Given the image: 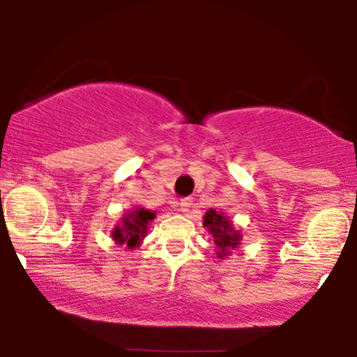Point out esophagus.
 I'll return each instance as SVG.
<instances>
[{"mask_svg":"<svg viewBox=\"0 0 357 357\" xmlns=\"http://www.w3.org/2000/svg\"><path fill=\"white\" fill-rule=\"evenodd\" d=\"M191 204H192V197H183V199L179 201V211L188 213L190 211Z\"/></svg>","mask_w":357,"mask_h":357,"instance_id":"1","label":"esophagus"}]
</instances>
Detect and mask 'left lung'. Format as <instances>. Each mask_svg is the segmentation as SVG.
<instances>
[{
	"mask_svg": "<svg viewBox=\"0 0 357 357\" xmlns=\"http://www.w3.org/2000/svg\"><path fill=\"white\" fill-rule=\"evenodd\" d=\"M204 227H208L209 233L213 234L214 243L218 246V257H225L239 244L241 234L233 229V225L222 213H216L209 209L204 216Z\"/></svg>",
	"mask_w": 357,
	"mask_h": 357,
	"instance_id": "obj_1",
	"label": "left lung"
}]
</instances>
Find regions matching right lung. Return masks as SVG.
I'll use <instances>...</instances> for the list:
<instances>
[{
  "mask_svg": "<svg viewBox=\"0 0 357 357\" xmlns=\"http://www.w3.org/2000/svg\"><path fill=\"white\" fill-rule=\"evenodd\" d=\"M156 214L146 211L144 208L135 209L123 218V225L114 229L113 238L119 244H126L128 248H136L148 231V222L154 220Z\"/></svg>",
  "mask_w": 357,
  "mask_h": 357,
  "instance_id": "1",
  "label": "right lung"
}]
</instances>
